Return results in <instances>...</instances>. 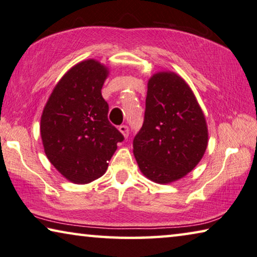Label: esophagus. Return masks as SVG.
I'll return each instance as SVG.
<instances>
[{
  "instance_id": "1",
  "label": "esophagus",
  "mask_w": 257,
  "mask_h": 257,
  "mask_svg": "<svg viewBox=\"0 0 257 257\" xmlns=\"http://www.w3.org/2000/svg\"><path fill=\"white\" fill-rule=\"evenodd\" d=\"M119 132L123 134L124 138H127L128 137V127L126 125H120L119 126Z\"/></svg>"
}]
</instances>
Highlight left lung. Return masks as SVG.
<instances>
[{"label":"left lung","mask_w":257,"mask_h":257,"mask_svg":"<svg viewBox=\"0 0 257 257\" xmlns=\"http://www.w3.org/2000/svg\"><path fill=\"white\" fill-rule=\"evenodd\" d=\"M207 145V123L189 84L174 71L155 73L144 125L133 140L141 173L159 184L175 182L198 165Z\"/></svg>","instance_id":"obj_1"}]
</instances>
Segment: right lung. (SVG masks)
I'll return each mask as SVG.
<instances>
[{"mask_svg":"<svg viewBox=\"0 0 257 257\" xmlns=\"http://www.w3.org/2000/svg\"><path fill=\"white\" fill-rule=\"evenodd\" d=\"M108 76V67L95 59L78 62L56 84L42 111L44 153L73 183L87 184L101 178L124 139L109 123V107L101 94Z\"/></svg>","mask_w":257,"mask_h":257,"instance_id":"1","label":"right lung"}]
</instances>
